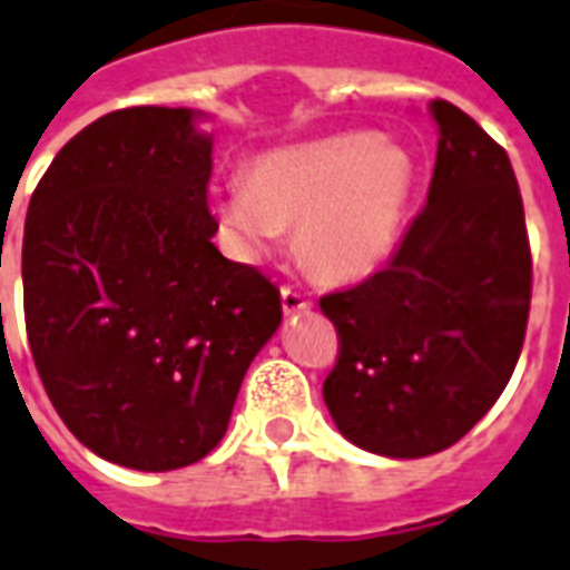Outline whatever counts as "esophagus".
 I'll return each mask as SVG.
<instances>
[{
    "instance_id": "34e87169",
    "label": "esophagus",
    "mask_w": 570,
    "mask_h": 570,
    "mask_svg": "<svg viewBox=\"0 0 570 570\" xmlns=\"http://www.w3.org/2000/svg\"><path fill=\"white\" fill-rule=\"evenodd\" d=\"M282 308H285V314H303L312 308V299L305 294H299L296 288H291V285H285V288H282Z\"/></svg>"
}]
</instances>
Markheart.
Listing matches in <instances>:
<instances>
[{
  "label": "heart",
  "instance_id": "1",
  "mask_svg": "<svg viewBox=\"0 0 570 570\" xmlns=\"http://www.w3.org/2000/svg\"><path fill=\"white\" fill-rule=\"evenodd\" d=\"M416 191L402 145L370 134L328 136L256 159L247 180L215 191L220 229L244 256H265L296 227V250L323 279H358L393 253Z\"/></svg>",
  "mask_w": 570,
  "mask_h": 570
}]
</instances>
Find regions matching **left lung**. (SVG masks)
<instances>
[{
    "label": "left lung",
    "mask_w": 570,
    "mask_h": 570,
    "mask_svg": "<svg viewBox=\"0 0 570 570\" xmlns=\"http://www.w3.org/2000/svg\"><path fill=\"white\" fill-rule=\"evenodd\" d=\"M428 204L379 274L320 296L337 328L326 407L350 443L428 458L478 425L524 346L533 256L507 150L451 101Z\"/></svg>",
    "instance_id": "left-lung-1"
}]
</instances>
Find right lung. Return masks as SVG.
Instances as JSON below:
<instances>
[{"label": "right lung", "mask_w": 570, "mask_h": 570, "mask_svg": "<svg viewBox=\"0 0 570 570\" xmlns=\"http://www.w3.org/2000/svg\"><path fill=\"white\" fill-rule=\"evenodd\" d=\"M186 107H125L75 134L28 204V346L89 451L139 472L204 460L227 434L279 288L212 244V136Z\"/></svg>", "instance_id": "right-lung-1"}]
</instances>
